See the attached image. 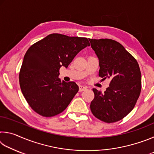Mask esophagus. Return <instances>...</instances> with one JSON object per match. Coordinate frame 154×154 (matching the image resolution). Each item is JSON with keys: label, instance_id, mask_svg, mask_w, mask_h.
Here are the masks:
<instances>
[{"label": "esophagus", "instance_id": "obj_1", "mask_svg": "<svg viewBox=\"0 0 154 154\" xmlns=\"http://www.w3.org/2000/svg\"><path fill=\"white\" fill-rule=\"evenodd\" d=\"M87 88L85 86H83V85H79V92H83V91L86 90Z\"/></svg>", "mask_w": 154, "mask_h": 154}]
</instances>
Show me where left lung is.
<instances>
[{
	"label": "left lung",
	"mask_w": 154,
	"mask_h": 154,
	"mask_svg": "<svg viewBox=\"0 0 154 154\" xmlns=\"http://www.w3.org/2000/svg\"><path fill=\"white\" fill-rule=\"evenodd\" d=\"M99 60L98 75L109 81L105 92L93 88L90 110L106 123L121 120L134 109L141 90L139 64L122 44L109 38H89Z\"/></svg>",
	"instance_id": "left-lung-1"
}]
</instances>
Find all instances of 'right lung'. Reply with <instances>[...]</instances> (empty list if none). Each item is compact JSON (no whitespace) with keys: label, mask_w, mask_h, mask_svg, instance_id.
<instances>
[{"label":"right lung","mask_w":154,"mask_h":154,"mask_svg":"<svg viewBox=\"0 0 154 154\" xmlns=\"http://www.w3.org/2000/svg\"><path fill=\"white\" fill-rule=\"evenodd\" d=\"M87 38L50 34L31 45L25 54L19 73L22 92L30 106L43 117L62 113L79 90L73 82H61L66 68L79 52L90 46Z\"/></svg>","instance_id":"add662e5"}]
</instances>
